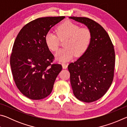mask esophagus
I'll return each instance as SVG.
<instances>
[{"instance_id":"obj_1","label":"esophagus","mask_w":127,"mask_h":127,"mask_svg":"<svg viewBox=\"0 0 127 127\" xmlns=\"http://www.w3.org/2000/svg\"><path fill=\"white\" fill-rule=\"evenodd\" d=\"M62 66H63V69H66L68 66V64L66 63H63L62 64Z\"/></svg>"}]
</instances>
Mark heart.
<instances>
[{
    "mask_svg": "<svg viewBox=\"0 0 127 127\" xmlns=\"http://www.w3.org/2000/svg\"><path fill=\"white\" fill-rule=\"evenodd\" d=\"M57 35L49 31L45 37L46 46L52 51L58 50L59 40L64 41L63 49H60L55 54L58 61L65 62L71 59L74 55L77 57L82 55L89 48L92 40V33L87 27L79 26L69 21L60 24L56 29Z\"/></svg>",
    "mask_w": 127,
    "mask_h": 127,
    "instance_id": "heart-1",
    "label": "heart"
}]
</instances>
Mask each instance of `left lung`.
Wrapping results in <instances>:
<instances>
[{
    "label": "left lung",
    "instance_id": "8db88e82",
    "mask_svg": "<svg viewBox=\"0 0 127 127\" xmlns=\"http://www.w3.org/2000/svg\"><path fill=\"white\" fill-rule=\"evenodd\" d=\"M69 18L85 25L92 33L87 51L68 66L73 92L82 101H95L106 94L112 83L115 61L114 46L106 31L95 21L86 17Z\"/></svg>",
    "mask_w": 127,
    "mask_h": 127
}]
</instances>
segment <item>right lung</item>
I'll return each mask as SVG.
<instances>
[{"instance_id":"1","label":"right lung","mask_w":127,"mask_h":127,"mask_svg":"<svg viewBox=\"0 0 127 127\" xmlns=\"http://www.w3.org/2000/svg\"><path fill=\"white\" fill-rule=\"evenodd\" d=\"M64 16L39 18L26 25L14 41L10 58L12 73L17 88L32 100L46 97L62 69L61 64H51L54 55L45 37Z\"/></svg>"}]
</instances>
